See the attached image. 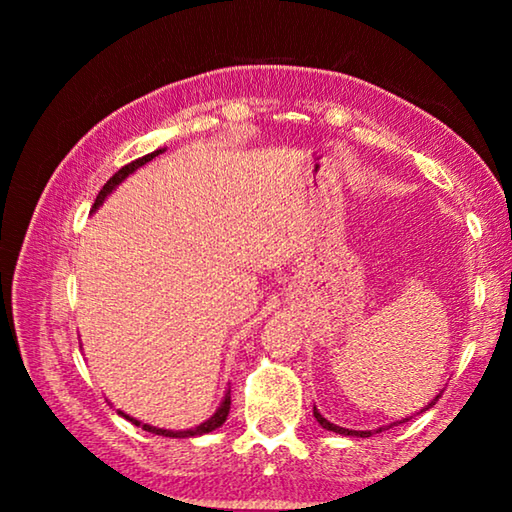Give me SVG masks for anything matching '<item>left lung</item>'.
Wrapping results in <instances>:
<instances>
[{
  "instance_id": "left-lung-1",
  "label": "left lung",
  "mask_w": 512,
  "mask_h": 512,
  "mask_svg": "<svg viewBox=\"0 0 512 512\" xmlns=\"http://www.w3.org/2000/svg\"><path fill=\"white\" fill-rule=\"evenodd\" d=\"M440 393H443V391H440ZM440 393H438L436 397H433V400H431V402H429L427 406H424V409H420V413H422V411H427V409H431V406L438 402V397H440ZM314 418L318 420V424H320V427H323V429H327V431L341 433V436H357V438H370V436H372V433H379L381 429H384V427H379V429H375V431H352V429H343V427H336V424H332V422H329V420H325V418H323V415H320V411L316 409V406H314ZM404 420H409V418H404ZM404 420H402V422H404ZM395 424H400V422H395Z\"/></svg>"
}]
</instances>
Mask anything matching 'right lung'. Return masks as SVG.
I'll use <instances>...</instances> for the list:
<instances>
[{"mask_svg": "<svg viewBox=\"0 0 512 512\" xmlns=\"http://www.w3.org/2000/svg\"><path fill=\"white\" fill-rule=\"evenodd\" d=\"M160 153H164V149H158V151H153V153H149V155H144V158H137L135 162H131V164H126V167H121L115 176H112L106 185H103V189L99 192V196H97V201H94V205H92V212L94 210H99V205L106 201L108 198V194L112 192V189H115L121 180H126L128 176H131L133 171H137L140 167H144L146 162H151L153 158H158ZM121 418H126L128 422H133L135 427H142L144 431H149V433H155V436H167V438H192V436H203V433H210V431H214V429H219L221 424L228 420V413H230V391L225 393V397H223V402H221V406L219 409H216V413L212 415L210 420H205V422H201L198 424V427H194V429H187V431H171V429H158V427H151V424H144V422H140V420H135V418H131V415H126L124 411H117Z\"/></svg>", "mask_w": 512, "mask_h": 512, "instance_id": "obj_1", "label": "right lung"}]
</instances>
